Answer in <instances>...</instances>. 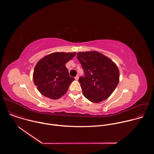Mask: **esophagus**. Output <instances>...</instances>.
<instances>
[{
	"label": "esophagus",
	"instance_id": "esophagus-1",
	"mask_svg": "<svg viewBox=\"0 0 154 154\" xmlns=\"http://www.w3.org/2000/svg\"><path fill=\"white\" fill-rule=\"evenodd\" d=\"M79 75H77L75 77V79L76 80H79Z\"/></svg>",
	"mask_w": 154,
	"mask_h": 154
}]
</instances>
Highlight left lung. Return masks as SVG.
Returning a JSON list of instances; mask_svg holds the SVG:
<instances>
[{
  "instance_id": "1",
  "label": "left lung",
  "mask_w": 154,
  "mask_h": 154,
  "mask_svg": "<svg viewBox=\"0 0 154 154\" xmlns=\"http://www.w3.org/2000/svg\"><path fill=\"white\" fill-rule=\"evenodd\" d=\"M77 57L84 71V75L79 79L84 96L94 103L106 99L119 83V71L116 64L96 51L79 52Z\"/></svg>"
}]
</instances>
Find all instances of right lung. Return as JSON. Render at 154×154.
<instances>
[{"label": "right lung", "instance_id": "add662e5", "mask_svg": "<svg viewBox=\"0 0 154 154\" xmlns=\"http://www.w3.org/2000/svg\"><path fill=\"white\" fill-rule=\"evenodd\" d=\"M75 52H54L41 59L33 72V82L38 91L47 97L58 99L63 96L74 80L69 75L65 64Z\"/></svg>", "mask_w": 154, "mask_h": 154}]
</instances>
